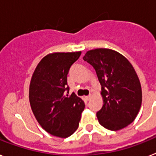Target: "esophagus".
I'll list each match as a JSON object with an SVG mask.
<instances>
[{"label": "esophagus", "mask_w": 156, "mask_h": 156, "mask_svg": "<svg viewBox=\"0 0 156 156\" xmlns=\"http://www.w3.org/2000/svg\"><path fill=\"white\" fill-rule=\"evenodd\" d=\"M90 98H91V96H90V95H89V96H86V97H85V99H86V101H89V100H90Z\"/></svg>", "instance_id": "obj_1"}]
</instances>
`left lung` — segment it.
Returning a JSON list of instances; mask_svg holds the SVG:
<instances>
[{"mask_svg":"<svg viewBox=\"0 0 156 156\" xmlns=\"http://www.w3.org/2000/svg\"><path fill=\"white\" fill-rule=\"evenodd\" d=\"M83 59L96 70L101 86L102 108L97 112L104 128L117 131L133 122L142 103V90L136 72L129 60L108 48L88 51Z\"/></svg>","mask_w":156,"mask_h":156,"instance_id":"left-lung-1","label":"left lung"}]
</instances>
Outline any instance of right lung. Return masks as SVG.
Instances as JSON below:
<instances>
[{"label": "right lung", "instance_id": "1", "mask_svg": "<svg viewBox=\"0 0 156 156\" xmlns=\"http://www.w3.org/2000/svg\"><path fill=\"white\" fill-rule=\"evenodd\" d=\"M81 51L55 52L42 58L29 86V101L40 126L52 136L66 138L78 128L85 108L82 98L69 94L67 74ZM68 91L66 94V91Z\"/></svg>", "mask_w": 156, "mask_h": 156}]
</instances>
